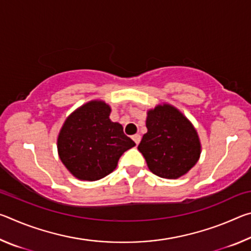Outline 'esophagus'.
I'll return each instance as SVG.
<instances>
[{
    "mask_svg": "<svg viewBox=\"0 0 251 251\" xmlns=\"http://www.w3.org/2000/svg\"><path fill=\"white\" fill-rule=\"evenodd\" d=\"M131 138H133V141L135 142V144H136V145H138V144H139V142H141V135H138V134H136V135H134V136H133V137H131Z\"/></svg>",
    "mask_w": 251,
    "mask_h": 251,
    "instance_id": "obj_1",
    "label": "esophagus"
}]
</instances>
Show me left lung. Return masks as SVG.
Wrapping results in <instances>:
<instances>
[{
	"label": "left lung",
	"instance_id": "1",
	"mask_svg": "<svg viewBox=\"0 0 251 251\" xmlns=\"http://www.w3.org/2000/svg\"><path fill=\"white\" fill-rule=\"evenodd\" d=\"M147 133L138 151L150 171L161 178L176 179L192 169L201 156V141L184 114L169 104L147 112Z\"/></svg>",
	"mask_w": 251,
	"mask_h": 251
}]
</instances>
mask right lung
Here are the masks:
<instances>
[{"label":"right lung","instance_id":"add662e5","mask_svg":"<svg viewBox=\"0 0 251 251\" xmlns=\"http://www.w3.org/2000/svg\"><path fill=\"white\" fill-rule=\"evenodd\" d=\"M110 106L91 100L66 118L57 137V151L64 166L80 180L94 181L116 168L123 152L136 144L123 126L109 120Z\"/></svg>","mask_w":251,"mask_h":251}]
</instances>
